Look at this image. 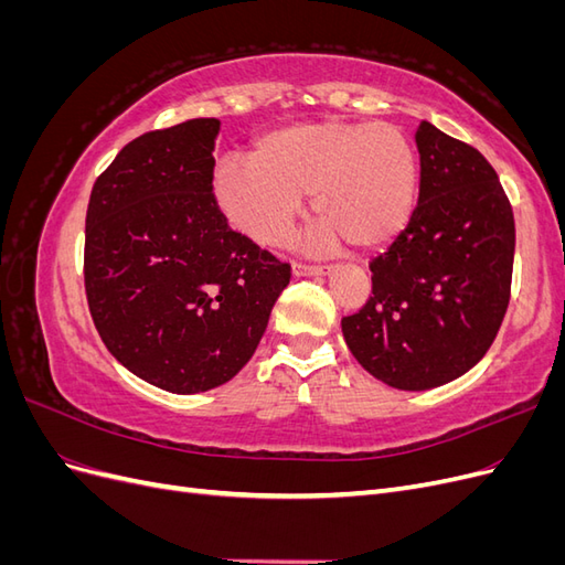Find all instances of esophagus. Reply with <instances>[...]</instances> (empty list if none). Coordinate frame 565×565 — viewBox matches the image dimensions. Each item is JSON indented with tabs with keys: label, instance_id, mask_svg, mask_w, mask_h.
I'll use <instances>...</instances> for the list:
<instances>
[{
	"label": "esophagus",
	"instance_id": "obj_1",
	"mask_svg": "<svg viewBox=\"0 0 565 565\" xmlns=\"http://www.w3.org/2000/svg\"><path fill=\"white\" fill-rule=\"evenodd\" d=\"M292 273H295V276H306V278H311V276H328L330 266H313V264L295 262V264H292Z\"/></svg>",
	"mask_w": 565,
	"mask_h": 565
}]
</instances>
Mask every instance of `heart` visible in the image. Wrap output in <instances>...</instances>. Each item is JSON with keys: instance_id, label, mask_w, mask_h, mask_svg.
<instances>
[{"instance_id": "b5f03b06", "label": "heart", "mask_w": 565, "mask_h": 565, "mask_svg": "<svg viewBox=\"0 0 565 565\" xmlns=\"http://www.w3.org/2000/svg\"><path fill=\"white\" fill-rule=\"evenodd\" d=\"M419 164L407 136L388 122L318 119L259 136L247 162L224 160L212 174L216 207L228 224L266 247L285 245L311 195L320 218L313 243L351 241L380 249L415 212Z\"/></svg>"}]
</instances>
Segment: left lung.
I'll use <instances>...</instances> for the list:
<instances>
[{"mask_svg": "<svg viewBox=\"0 0 565 565\" xmlns=\"http://www.w3.org/2000/svg\"><path fill=\"white\" fill-rule=\"evenodd\" d=\"M419 200L405 231L372 259V297L341 318L372 377L426 391L469 372L504 320L516 226L498 172L473 146L419 125Z\"/></svg>", "mask_w": 565, "mask_h": 565, "instance_id": "1", "label": "left lung"}]
</instances>
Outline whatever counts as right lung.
<instances>
[{
  "label": "right lung",
  "instance_id": "right-lung-1",
  "mask_svg": "<svg viewBox=\"0 0 565 565\" xmlns=\"http://www.w3.org/2000/svg\"><path fill=\"white\" fill-rule=\"evenodd\" d=\"M218 127L198 117L134 139L87 210L84 289L100 339L136 377L183 396L247 365L292 278L216 207Z\"/></svg>",
  "mask_w": 565,
  "mask_h": 565
}]
</instances>
